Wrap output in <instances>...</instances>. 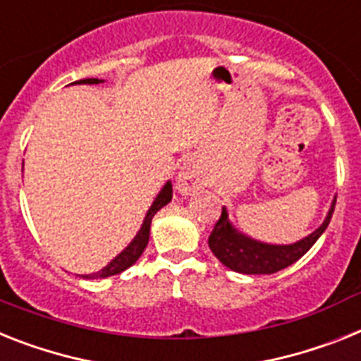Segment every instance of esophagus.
Listing matches in <instances>:
<instances>
[{
	"label": "esophagus",
	"mask_w": 361,
	"mask_h": 361,
	"mask_svg": "<svg viewBox=\"0 0 361 361\" xmlns=\"http://www.w3.org/2000/svg\"><path fill=\"white\" fill-rule=\"evenodd\" d=\"M176 181H178L176 187H178V190H180L181 195L189 196L204 185V174H202L200 166L196 165L195 161H189L181 166V171L180 174H178V180Z\"/></svg>",
	"instance_id": "34e87169"
}]
</instances>
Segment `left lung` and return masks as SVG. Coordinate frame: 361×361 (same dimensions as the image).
Wrapping results in <instances>:
<instances>
[{
    "label": "left lung",
    "instance_id": "8db88e82",
    "mask_svg": "<svg viewBox=\"0 0 361 361\" xmlns=\"http://www.w3.org/2000/svg\"><path fill=\"white\" fill-rule=\"evenodd\" d=\"M334 205L336 202L330 207L329 216L325 218V222L321 224L319 229H316L307 238H302L295 244H290V246L262 244V242H257L246 235H242L229 224L227 211L224 207L222 214H220L213 231L209 235V247L214 253V257L233 271L247 275L275 274V271H281V269L293 264L316 244L317 238L323 235V231L329 226L332 213H334Z\"/></svg>",
    "mask_w": 361,
    "mask_h": 361
}]
</instances>
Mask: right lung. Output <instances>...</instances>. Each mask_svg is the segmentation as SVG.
I'll return each instance as SVG.
<instances>
[{"label": "right lung", "instance_id": "obj_1", "mask_svg": "<svg viewBox=\"0 0 361 361\" xmlns=\"http://www.w3.org/2000/svg\"><path fill=\"white\" fill-rule=\"evenodd\" d=\"M99 82H101L99 78H84V80H77L75 84H99ZM171 200H172V185L171 183H166V185L161 189V192L157 195V198L154 200L152 207L148 209L147 216H145L143 220V226H141V229H139V233L135 235L134 240L130 242V246L124 251H121L119 255L115 257L110 264L106 266V268H102L101 271H97V274H92V275H84V279L110 277V275L121 274V271H124V269L130 268L132 264H135V260L143 255L145 247H147L148 244V237H150V224H152L154 214H156L161 207H165Z\"/></svg>", "mask_w": 361, "mask_h": 361}]
</instances>
